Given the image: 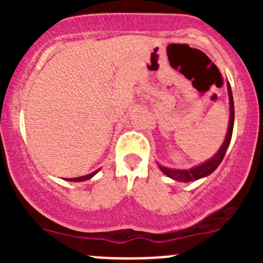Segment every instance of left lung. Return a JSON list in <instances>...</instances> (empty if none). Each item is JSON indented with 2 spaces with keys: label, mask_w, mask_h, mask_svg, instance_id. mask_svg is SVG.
Returning a JSON list of instances; mask_svg holds the SVG:
<instances>
[{
  "label": "left lung",
  "mask_w": 263,
  "mask_h": 263,
  "mask_svg": "<svg viewBox=\"0 0 263 263\" xmlns=\"http://www.w3.org/2000/svg\"><path fill=\"white\" fill-rule=\"evenodd\" d=\"M228 94H229V126H228V132L227 136H225L224 142L220 146L217 153L215 154L213 158H210L209 160L203 161V163L198 164V165L192 166L190 169H174V168H168V166L160 165L158 163L159 168L163 172L165 176H168L169 178L174 179V181L178 182H192L197 181V179L205 178V177L210 176L211 173L220 165V163L224 159L225 153H227V148L229 146L230 140H232L233 135V126H234V102H233V94H232V87H230V84L228 82Z\"/></svg>",
  "instance_id": "1"
}]
</instances>
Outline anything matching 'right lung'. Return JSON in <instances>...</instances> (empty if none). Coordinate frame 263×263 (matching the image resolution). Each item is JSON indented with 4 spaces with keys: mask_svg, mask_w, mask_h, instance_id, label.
Returning <instances> with one entry per match:
<instances>
[{
    "mask_svg": "<svg viewBox=\"0 0 263 263\" xmlns=\"http://www.w3.org/2000/svg\"><path fill=\"white\" fill-rule=\"evenodd\" d=\"M99 171H100V169H98V171L92 172V173L86 174V176H82V177H78V178H67V179H66V181H70V182H84V181H87V179L92 178V177H94L95 174H97Z\"/></svg>",
    "mask_w": 263,
    "mask_h": 263,
    "instance_id": "right-lung-1",
    "label": "right lung"
}]
</instances>
